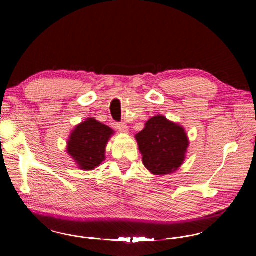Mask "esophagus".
<instances>
[{"label":"esophagus","instance_id":"34e87169","mask_svg":"<svg viewBox=\"0 0 256 256\" xmlns=\"http://www.w3.org/2000/svg\"><path fill=\"white\" fill-rule=\"evenodd\" d=\"M116 128H118V131H120V133H128V128L125 124H118V125H116Z\"/></svg>","mask_w":256,"mask_h":256}]
</instances>
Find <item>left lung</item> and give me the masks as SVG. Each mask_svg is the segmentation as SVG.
Masks as SVG:
<instances>
[{
	"label": "left lung",
	"instance_id": "obj_1",
	"mask_svg": "<svg viewBox=\"0 0 256 256\" xmlns=\"http://www.w3.org/2000/svg\"><path fill=\"white\" fill-rule=\"evenodd\" d=\"M142 162L152 175L172 174L184 164L190 140L182 125L162 115L151 118L136 134Z\"/></svg>",
	"mask_w": 256,
	"mask_h": 256
}]
</instances>
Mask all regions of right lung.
<instances>
[{"label": "right lung", "instance_id": "add662e5", "mask_svg": "<svg viewBox=\"0 0 256 256\" xmlns=\"http://www.w3.org/2000/svg\"><path fill=\"white\" fill-rule=\"evenodd\" d=\"M114 130L98 122L86 118L72 130L66 142L68 156L82 170H92L105 160V151Z\"/></svg>", "mask_w": 256, "mask_h": 256}]
</instances>
